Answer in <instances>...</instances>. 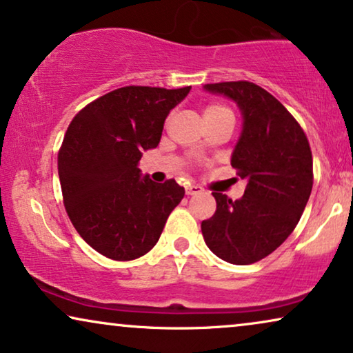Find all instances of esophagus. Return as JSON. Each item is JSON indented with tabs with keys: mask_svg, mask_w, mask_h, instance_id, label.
Wrapping results in <instances>:
<instances>
[{
	"mask_svg": "<svg viewBox=\"0 0 353 353\" xmlns=\"http://www.w3.org/2000/svg\"><path fill=\"white\" fill-rule=\"evenodd\" d=\"M201 192H203V189H201L200 185H195V184L187 185V189H185L187 195H196V194H201Z\"/></svg>",
	"mask_w": 353,
	"mask_h": 353,
	"instance_id": "obj_1",
	"label": "esophagus"
}]
</instances>
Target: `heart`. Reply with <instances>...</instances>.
<instances>
[{"instance_id":"1","label":"heart","mask_w":353,"mask_h":353,"mask_svg":"<svg viewBox=\"0 0 353 353\" xmlns=\"http://www.w3.org/2000/svg\"><path fill=\"white\" fill-rule=\"evenodd\" d=\"M224 114H232V112L225 106H221V105H208L203 111V117H214V116H224Z\"/></svg>"}]
</instances>
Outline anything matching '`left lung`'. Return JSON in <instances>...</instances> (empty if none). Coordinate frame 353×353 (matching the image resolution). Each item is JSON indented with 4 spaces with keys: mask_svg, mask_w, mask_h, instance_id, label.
I'll return each instance as SVG.
<instances>
[{
    "mask_svg": "<svg viewBox=\"0 0 353 353\" xmlns=\"http://www.w3.org/2000/svg\"><path fill=\"white\" fill-rule=\"evenodd\" d=\"M203 90L241 110L231 164L247 189L239 200L213 192L216 213L201 223V234L221 260L250 265L274 252L297 225L313 187L312 150L299 122L265 88L241 81L206 83Z\"/></svg>",
    "mask_w": 353,
    "mask_h": 353,
    "instance_id": "left-lung-1",
    "label": "left lung"
}]
</instances>
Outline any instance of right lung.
<instances>
[{"mask_svg": "<svg viewBox=\"0 0 353 353\" xmlns=\"http://www.w3.org/2000/svg\"><path fill=\"white\" fill-rule=\"evenodd\" d=\"M190 88H117L69 124L58 154L65 211L83 241L111 260H135L152 250L184 199V187L174 179L157 184L139 161L158 147L164 121Z\"/></svg>", "mask_w": 353, "mask_h": 353, "instance_id": "add662e5", "label": "right lung"}]
</instances>
